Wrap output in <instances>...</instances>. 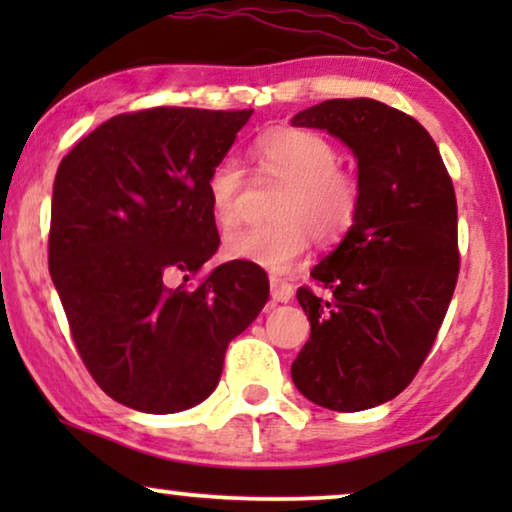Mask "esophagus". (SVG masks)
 <instances>
[{"instance_id":"esophagus-1","label":"esophagus","mask_w":512,"mask_h":512,"mask_svg":"<svg viewBox=\"0 0 512 512\" xmlns=\"http://www.w3.org/2000/svg\"><path fill=\"white\" fill-rule=\"evenodd\" d=\"M270 296L272 300H277V303H289L293 298V286L289 282H284V279H272Z\"/></svg>"}]
</instances>
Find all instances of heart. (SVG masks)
<instances>
[{"label": "heart", "instance_id": "obj_1", "mask_svg": "<svg viewBox=\"0 0 512 512\" xmlns=\"http://www.w3.org/2000/svg\"><path fill=\"white\" fill-rule=\"evenodd\" d=\"M254 156L265 177L284 181L275 202V219L265 226L230 230L223 254L284 275L305 256L312 233L321 242L340 240L359 214L361 186L352 172L340 170L333 142L312 130L284 128L256 139ZM244 188L242 163L226 153L207 174V200L223 228L240 219Z\"/></svg>", "mask_w": 512, "mask_h": 512}]
</instances>
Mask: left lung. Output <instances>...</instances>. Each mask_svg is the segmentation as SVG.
<instances>
[{
	"instance_id": "left-lung-1",
	"label": "left lung",
	"mask_w": 512,
	"mask_h": 512,
	"mask_svg": "<svg viewBox=\"0 0 512 512\" xmlns=\"http://www.w3.org/2000/svg\"><path fill=\"white\" fill-rule=\"evenodd\" d=\"M352 149L359 214L298 289L310 340L291 363L300 394L359 412L396 398L429 356L459 275L457 198L429 132L387 104L326 100L291 118Z\"/></svg>"
}]
</instances>
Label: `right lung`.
Masks as SVG:
<instances>
[{
  "label": "right lung",
  "instance_id": "add662e5",
  "mask_svg": "<svg viewBox=\"0 0 512 512\" xmlns=\"http://www.w3.org/2000/svg\"><path fill=\"white\" fill-rule=\"evenodd\" d=\"M254 111L156 107L109 118L55 174L48 270L74 345L104 394L170 415L219 384L228 342L268 303V279L223 263L207 174Z\"/></svg>",
  "mask_w": 512,
  "mask_h": 512
}]
</instances>
